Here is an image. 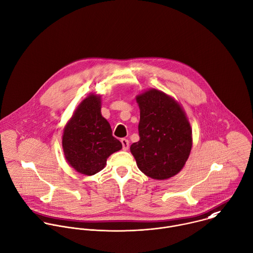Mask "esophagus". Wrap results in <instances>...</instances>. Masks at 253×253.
Listing matches in <instances>:
<instances>
[{"mask_svg": "<svg viewBox=\"0 0 253 253\" xmlns=\"http://www.w3.org/2000/svg\"><path fill=\"white\" fill-rule=\"evenodd\" d=\"M121 142L123 144V149L124 150H127L128 147H129V141L127 139H126V138H122Z\"/></svg>", "mask_w": 253, "mask_h": 253, "instance_id": "obj_1", "label": "esophagus"}]
</instances>
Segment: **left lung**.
<instances>
[{
    "mask_svg": "<svg viewBox=\"0 0 253 253\" xmlns=\"http://www.w3.org/2000/svg\"><path fill=\"white\" fill-rule=\"evenodd\" d=\"M139 140L130 145L137 167L146 176L166 180L184 167L192 149V128L182 106L162 91L138 94Z\"/></svg>",
    "mask_w": 253,
    "mask_h": 253,
    "instance_id": "8db88e82",
    "label": "left lung"
}]
</instances>
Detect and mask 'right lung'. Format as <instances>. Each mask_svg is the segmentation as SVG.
<instances>
[{
    "mask_svg": "<svg viewBox=\"0 0 253 253\" xmlns=\"http://www.w3.org/2000/svg\"><path fill=\"white\" fill-rule=\"evenodd\" d=\"M101 102L100 95L90 93L63 129L62 147L66 161L75 171L87 176L103 170L108 157L123 147L101 114Z\"/></svg>",
    "mask_w": 253,
    "mask_h": 253,
    "instance_id": "add662e5",
    "label": "right lung"
}]
</instances>
